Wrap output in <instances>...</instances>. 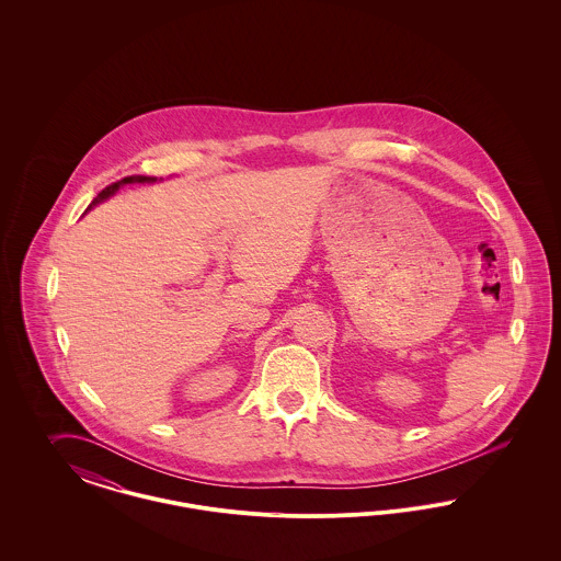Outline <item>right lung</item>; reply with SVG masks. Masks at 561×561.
Instances as JSON below:
<instances>
[{"mask_svg": "<svg viewBox=\"0 0 561 561\" xmlns=\"http://www.w3.org/2000/svg\"><path fill=\"white\" fill-rule=\"evenodd\" d=\"M156 181V176H145V174H133V176H126V179H122V181H117V183H111L108 187L103 188L96 197H94V202H92V206L94 204H99V202H103V199H107L108 195H113L117 188L122 187V185H130V183H153Z\"/></svg>", "mask_w": 561, "mask_h": 561, "instance_id": "obj_1", "label": "right lung"}]
</instances>
